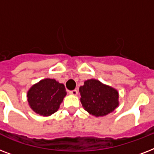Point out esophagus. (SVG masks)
I'll use <instances>...</instances> for the list:
<instances>
[{
    "label": "esophagus",
    "mask_w": 154,
    "mask_h": 154,
    "mask_svg": "<svg viewBox=\"0 0 154 154\" xmlns=\"http://www.w3.org/2000/svg\"><path fill=\"white\" fill-rule=\"evenodd\" d=\"M69 94H71V95H74V96H76V95H77V94H78V91H77V89H73V90H70V91H69Z\"/></svg>",
    "instance_id": "34e87169"
}]
</instances>
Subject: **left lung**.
<instances>
[{
	"instance_id": "left-lung-1",
	"label": "left lung",
	"mask_w": 154,
	"mask_h": 154,
	"mask_svg": "<svg viewBox=\"0 0 154 154\" xmlns=\"http://www.w3.org/2000/svg\"><path fill=\"white\" fill-rule=\"evenodd\" d=\"M82 106L90 114L102 117L112 112L118 105V93L116 89L101 84L97 80L85 82L79 89Z\"/></svg>"
}]
</instances>
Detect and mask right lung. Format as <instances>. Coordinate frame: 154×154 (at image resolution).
Listing matches in <instances>:
<instances>
[{
  "label": "right lung",
  "instance_id": "right-lung-1",
  "mask_svg": "<svg viewBox=\"0 0 154 154\" xmlns=\"http://www.w3.org/2000/svg\"><path fill=\"white\" fill-rule=\"evenodd\" d=\"M66 95L65 85L54 79H44L29 90L28 101L37 113L49 116L57 111Z\"/></svg>",
  "mask_w": 154,
  "mask_h": 154
}]
</instances>
